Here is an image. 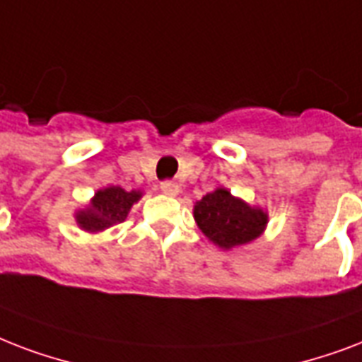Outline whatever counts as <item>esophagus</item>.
Segmentation results:
<instances>
[{
	"label": "esophagus",
	"mask_w": 362,
	"mask_h": 362,
	"mask_svg": "<svg viewBox=\"0 0 362 362\" xmlns=\"http://www.w3.org/2000/svg\"><path fill=\"white\" fill-rule=\"evenodd\" d=\"M160 190L168 196H175L179 192V185L175 183V181H170V179H166V181H162L160 183Z\"/></svg>",
	"instance_id": "1"
}]
</instances>
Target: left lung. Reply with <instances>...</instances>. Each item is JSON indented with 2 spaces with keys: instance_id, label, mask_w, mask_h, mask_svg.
<instances>
[{
  "instance_id": "left-lung-1",
  "label": "left lung",
  "mask_w": 362,
  "mask_h": 362,
  "mask_svg": "<svg viewBox=\"0 0 362 362\" xmlns=\"http://www.w3.org/2000/svg\"><path fill=\"white\" fill-rule=\"evenodd\" d=\"M194 219L200 230L223 249L255 240L264 230L268 221L264 211L249 207L225 189H217L196 202Z\"/></svg>"
}]
</instances>
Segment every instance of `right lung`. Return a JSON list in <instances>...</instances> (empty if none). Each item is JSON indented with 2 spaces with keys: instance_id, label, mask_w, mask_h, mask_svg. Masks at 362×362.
Listing matches in <instances>:
<instances>
[{
  "instance_id": "1",
  "label": "right lung",
  "mask_w": 362,
  "mask_h": 362,
  "mask_svg": "<svg viewBox=\"0 0 362 362\" xmlns=\"http://www.w3.org/2000/svg\"><path fill=\"white\" fill-rule=\"evenodd\" d=\"M141 198V192L137 190H124L120 187H109V189L98 190L92 198L90 207L86 211L77 215V223L81 228L90 232H98L111 225L122 223L130 207Z\"/></svg>"
}]
</instances>
